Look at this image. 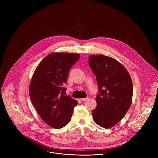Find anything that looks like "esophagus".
<instances>
[{
	"label": "esophagus",
	"instance_id": "esophagus-1",
	"mask_svg": "<svg viewBox=\"0 0 158 158\" xmlns=\"http://www.w3.org/2000/svg\"><path fill=\"white\" fill-rule=\"evenodd\" d=\"M88 97H86V98H81V100L82 101H85L88 100Z\"/></svg>",
	"mask_w": 158,
	"mask_h": 158
}]
</instances>
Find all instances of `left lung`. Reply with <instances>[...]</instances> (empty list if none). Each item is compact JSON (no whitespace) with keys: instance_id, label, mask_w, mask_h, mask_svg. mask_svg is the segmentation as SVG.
I'll return each mask as SVG.
<instances>
[{"instance_id":"8db88e82","label":"left lung","mask_w":158,"mask_h":158,"mask_svg":"<svg viewBox=\"0 0 158 158\" xmlns=\"http://www.w3.org/2000/svg\"><path fill=\"white\" fill-rule=\"evenodd\" d=\"M88 62L98 89L93 118L99 126L111 128L123 118L131 106L133 92L131 78L126 68L112 57L91 55Z\"/></svg>"}]
</instances>
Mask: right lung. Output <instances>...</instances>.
<instances>
[{
  "instance_id": "obj_1",
  "label": "right lung",
  "mask_w": 158,
  "mask_h": 158,
  "mask_svg": "<svg viewBox=\"0 0 158 158\" xmlns=\"http://www.w3.org/2000/svg\"><path fill=\"white\" fill-rule=\"evenodd\" d=\"M73 53H52L37 66L29 86L33 106L42 120L55 129L70 122L77 101L66 95L65 85L70 69L79 59Z\"/></svg>"
}]
</instances>
